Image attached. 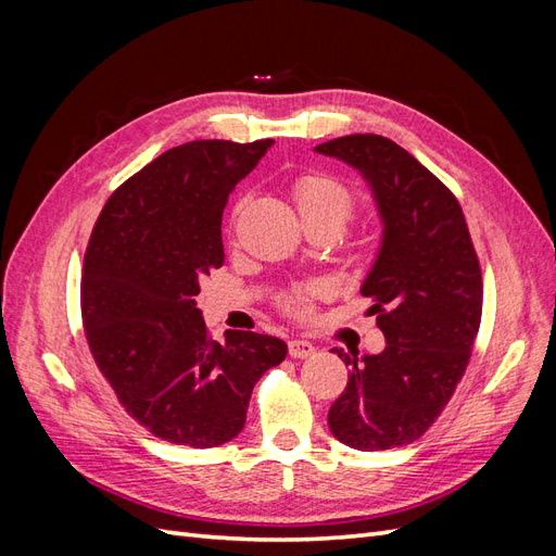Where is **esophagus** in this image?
Returning a JSON list of instances; mask_svg holds the SVG:
<instances>
[{
  "label": "esophagus",
  "mask_w": 556,
  "mask_h": 556,
  "mask_svg": "<svg viewBox=\"0 0 556 556\" xmlns=\"http://www.w3.org/2000/svg\"><path fill=\"white\" fill-rule=\"evenodd\" d=\"M315 345L311 341H301V339H294L290 341V357L294 359H308L315 355Z\"/></svg>",
  "instance_id": "esophagus-1"
}]
</instances>
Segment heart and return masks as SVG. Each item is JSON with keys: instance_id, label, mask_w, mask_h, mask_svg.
I'll use <instances>...</instances> for the list:
<instances>
[{"instance_id": "heart-1", "label": "heart", "mask_w": 556, "mask_h": 556, "mask_svg": "<svg viewBox=\"0 0 556 556\" xmlns=\"http://www.w3.org/2000/svg\"><path fill=\"white\" fill-rule=\"evenodd\" d=\"M294 199L304 220H308V217H323V220H333L343 227L352 211H355V194H352V190L339 178L327 174L301 176L294 185ZM325 294V285H306V288H296L285 296L282 306L292 315H306L311 311V301Z\"/></svg>"}]
</instances>
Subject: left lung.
Here are the masks:
<instances>
[{
    "label": "left lung",
    "mask_w": 556,
    "mask_h": 556,
    "mask_svg": "<svg viewBox=\"0 0 556 556\" xmlns=\"http://www.w3.org/2000/svg\"><path fill=\"white\" fill-rule=\"evenodd\" d=\"M371 190L382 237L362 282L384 333L378 355L348 357V387L329 408L341 443L374 452L419 439L441 415L470 359L482 276L459 201L408 150L378 134L315 146Z\"/></svg>",
    "instance_id": "1"
}]
</instances>
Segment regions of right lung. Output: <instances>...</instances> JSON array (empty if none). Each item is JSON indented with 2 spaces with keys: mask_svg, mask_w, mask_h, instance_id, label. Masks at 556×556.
Masks as SVG:
<instances>
[{
  "mask_svg": "<svg viewBox=\"0 0 556 556\" xmlns=\"http://www.w3.org/2000/svg\"><path fill=\"white\" fill-rule=\"evenodd\" d=\"M274 139L190 141L117 188L86 252L80 311L92 357L123 408L162 441L215 447L245 425L252 387L288 345L227 331L208 339L199 280L225 264L227 199Z\"/></svg>",
  "mask_w": 556,
  "mask_h": 556,
  "instance_id": "add662e5",
  "label": "right lung"
}]
</instances>
